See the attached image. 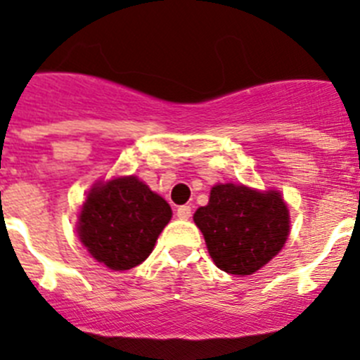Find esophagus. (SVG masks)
I'll return each mask as SVG.
<instances>
[{
    "mask_svg": "<svg viewBox=\"0 0 360 360\" xmlns=\"http://www.w3.org/2000/svg\"><path fill=\"white\" fill-rule=\"evenodd\" d=\"M176 216L180 219H189L191 218V207L189 205H180L176 211Z\"/></svg>",
    "mask_w": 360,
    "mask_h": 360,
    "instance_id": "esophagus-1",
    "label": "esophagus"
}]
</instances>
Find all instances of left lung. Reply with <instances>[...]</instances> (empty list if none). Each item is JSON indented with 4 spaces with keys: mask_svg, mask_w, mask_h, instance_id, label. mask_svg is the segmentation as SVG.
<instances>
[{
    "mask_svg": "<svg viewBox=\"0 0 360 360\" xmlns=\"http://www.w3.org/2000/svg\"><path fill=\"white\" fill-rule=\"evenodd\" d=\"M219 270L249 276L283 249L290 232L287 203L278 191L218 184L193 216Z\"/></svg>",
    "mask_w": 360,
    "mask_h": 360,
    "instance_id": "1",
    "label": "left lung"
}]
</instances>
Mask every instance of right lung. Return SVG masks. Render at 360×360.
Here are the masks:
<instances>
[{"label": "right lung", "instance_id": "obj_1", "mask_svg": "<svg viewBox=\"0 0 360 360\" xmlns=\"http://www.w3.org/2000/svg\"><path fill=\"white\" fill-rule=\"evenodd\" d=\"M171 216L169 203L144 182L120 176L91 187L77 232L97 262L111 270H129L151 254Z\"/></svg>", "mask_w": 360, "mask_h": 360}]
</instances>
